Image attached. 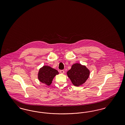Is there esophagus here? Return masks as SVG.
Segmentation results:
<instances>
[{
  "label": "esophagus",
  "instance_id": "1",
  "mask_svg": "<svg viewBox=\"0 0 125 125\" xmlns=\"http://www.w3.org/2000/svg\"><path fill=\"white\" fill-rule=\"evenodd\" d=\"M60 73H62V74H63V73H64L65 71H64L63 70H61L60 71Z\"/></svg>",
  "mask_w": 125,
  "mask_h": 125
}]
</instances>
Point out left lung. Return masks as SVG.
Returning <instances> with one entry per match:
<instances>
[{"label":"left lung","mask_w":125,"mask_h":125,"mask_svg":"<svg viewBox=\"0 0 125 125\" xmlns=\"http://www.w3.org/2000/svg\"><path fill=\"white\" fill-rule=\"evenodd\" d=\"M73 84L76 87L82 85L89 77L90 71L84 65L75 63L72 66L71 69L66 73Z\"/></svg>","instance_id":"obj_1"}]
</instances>
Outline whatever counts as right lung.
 I'll return each mask as SVG.
<instances>
[{
    "label": "right lung",
    "mask_w": 125,
    "mask_h": 125,
    "mask_svg": "<svg viewBox=\"0 0 125 125\" xmlns=\"http://www.w3.org/2000/svg\"><path fill=\"white\" fill-rule=\"evenodd\" d=\"M59 74V73L57 70L50 66L43 65L39 69L37 75L41 83L49 86L52 83L55 76Z\"/></svg>",
    "instance_id": "right-lung-1"
}]
</instances>
